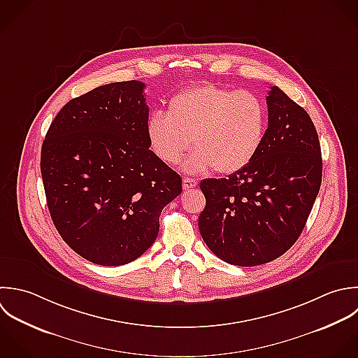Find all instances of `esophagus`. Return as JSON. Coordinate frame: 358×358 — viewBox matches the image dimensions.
I'll list each match as a JSON object with an SVG mask.
<instances>
[{
  "label": "esophagus",
  "mask_w": 358,
  "mask_h": 358,
  "mask_svg": "<svg viewBox=\"0 0 358 358\" xmlns=\"http://www.w3.org/2000/svg\"><path fill=\"white\" fill-rule=\"evenodd\" d=\"M196 185H198V181H196L195 178L184 177V180H182V187H184V189H191V188H194V187H196Z\"/></svg>",
  "instance_id": "obj_1"
}]
</instances>
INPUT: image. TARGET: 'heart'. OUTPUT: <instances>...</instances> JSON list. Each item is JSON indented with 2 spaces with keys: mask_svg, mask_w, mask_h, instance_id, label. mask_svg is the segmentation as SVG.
<instances>
[{
  "mask_svg": "<svg viewBox=\"0 0 358 358\" xmlns=\"http://www.w3.org/2000/svg\"><path fill=\"white\" fill-rule=\"evenodd\" d=\"M268 115L262 99L248 90H229L199 85L181 90L169 101V110L153 111L146 122L149 145L170 166L184 162L187 173L216 169L233 174L258 155L266 134Z\"/></svg>",
  "mask_w": 358,
  "mask_h": 358,
  "instance_id": "b5f03b06",
  "label": "heart"
}]
</instances>
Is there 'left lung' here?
<instances>
[{
    "label": "left lung",
    "instance_id": "8db88e82",
    "mask_svg": "<svg viewBox=\"0 0 358 358\" xmlns=\"http://www.w3.org/2000/svg\"><path fill=\"white\" fill-rule=\"evenodd\" d=\"M268 129L255 159L227 178L199 187L206 206L198 227L222 261L257 266L299 240L322 181L321 145L308 113L278 86L268 97Z\"/></svg>",
    "mask_w": 358,
    "mask_h": 358
}]
</instances>
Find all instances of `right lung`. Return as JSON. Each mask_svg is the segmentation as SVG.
<instances>
[{"mask_svg": "<svg viewBox=\"0 0 358 358\" xmlns=\"http://www.w3.org/2000/svg\"><path fill=\"white\" fill-rule=\"evenodd\" d=\"M139 80L99 86L69 100L41 146L47 206L82 258L120 266L156 240L159 217L182 191L180 174L149 148V107Z\"/></svg>", "mask_w": 358, "mask_h": 358, "instance_id": "add662e5", "label": "right lung"}]
</instances>
